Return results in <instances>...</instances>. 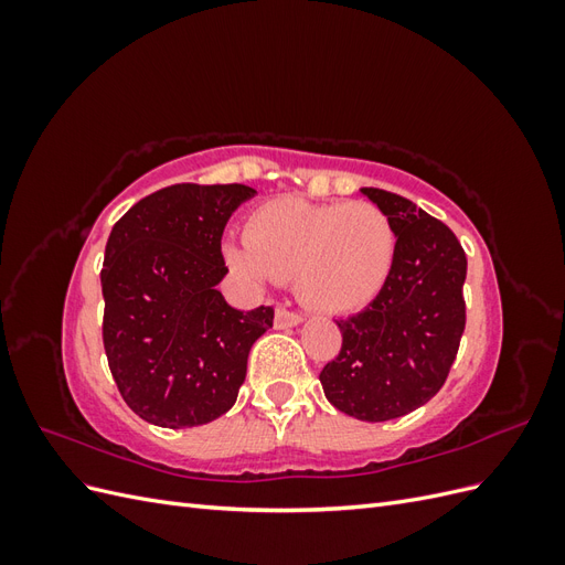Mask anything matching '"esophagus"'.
<instances>
[{
	"mask_svg": "<svg viewBox=\"0 0 565 565\" xmlns=\"http://www.w3.org/2000/svg\"><path fill=\"white\" fill-rule=\"evenodd\" d=\"M303 322V316L297 311H287V309H276V328L278 330H287V328H295V324Z\"/></svg>",
	"mask_w": 565,
	"mask_h": 565,
	"instance_id": "1",
	"label": "esophagus"
}]
</instances>
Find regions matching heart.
I'll return each instance as SVG.
<instances>
[{"label": "heart", "mask_w": 565, "mask_h": 565, "mask_svg": "<svg viewBox=\"0 0 565 565\" xmlns=\"http://www.w3.org/2000/svg\"><path fill=\"white\" fill-rule=\"evenodd\" d=\"M228 266L254 285L292 278L306 306L351 313L380 297L396 259V233L372 202H264L245 224V243L224 245Z\"/></svg>", "instance_id": "obj_1"}]
</instances>
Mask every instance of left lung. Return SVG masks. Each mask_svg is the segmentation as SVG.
Listing matches in <instances>:
<instances>
[{
    "label": "left lung",
    "instance_id": "1",
    "mask_svg": "<svg viewBox=\"0 0 565 565\" xmlns=\"http://www.w3.org/2000/svg\"><path fill=\"white\" fill-rule=\"evenodd\" d=\"M361 193L388 216L396 259L380 297L337 320L341 351L322 367L320 384L341 413L386 422L429 403L448 380L467 322V254L417 204L380 188Z\"/></svg>",
    "mask_w": 565,
    "mask_h": 565
}]
</instances>
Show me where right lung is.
Instances as JSON below:
<instances>
[{
  "instance_id": "right-lung-1",
  "label": "right lung",
  "mask_w": 565,
  "mask_h": 565,
  "mask_svg": "<svg viewBox=\"0 0 565 565\" xmlns=\"http://www.w3.org/2000/svg\"><path fill=\"white\" fill-rule=\"evenodd\" d=\"M256 191L177 183L139 200L106 245L104 347L113 380L141 419L164 429L214 422L233 407L273 309L237 311L216 285L221 235Z\"/></svg>"
}]
</instances>
